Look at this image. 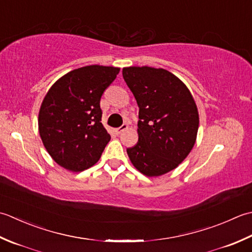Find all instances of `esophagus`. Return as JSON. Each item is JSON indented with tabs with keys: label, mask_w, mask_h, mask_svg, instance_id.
<instances>
[{
	"label": "esophagus",
	"mask_w": 252,
	"mask_h": 252,
	"mask_svg": "<svg viewBox=\"0 0 252 252\" xmlns=\"http://www.w3.org/2000/svg\"><path fill=\"white\" fill-rule=\"evenodd\" d=\"M128 128V126H127V124H123L121 127H119V128H116L115 129V131H116V133H121L122 131H124L125 129H127Z\"/></svg>",
	"instance_id": "esophagus-1"
}]
</instances>
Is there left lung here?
<instances>
[{"label":"left lung","mask_w":252,"mask_h":252,"mask_svg":"<svg viewBox=\"0 0 252 252\" xmlns=\"http://www.w3.org/2000/svg\"><path fill=\"white\" fill-rule=\"evenodd\" d=\"M123 77L139 106V139L127 155L143 175L161 176L176 168L194 146L196 102L186 85L166 69L130 66L123 68Z\"/></svg>","instance_id":"8db88e82"}]
</instances>
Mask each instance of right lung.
Segmentation results:
<instances>
[{
	"label": "right lung",
	"mask_w": 252,
	"mask_h": 252,
	"mask_svg": "<svg viewBox=\"0 0 252 252\" xmlns=\"http://www.w3.org/2000/svg\"><path fill=\"white\" fill-rule=\"evenodd\" d=\"M119 67L89 65L55 81L41 104L39 133L51 158L71 172L99 161L111 136L101 123L100 100Z\"/></svg>",
	"instance_id": "right-lung-1"
}]
</instances>
